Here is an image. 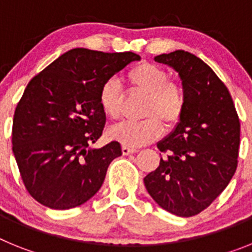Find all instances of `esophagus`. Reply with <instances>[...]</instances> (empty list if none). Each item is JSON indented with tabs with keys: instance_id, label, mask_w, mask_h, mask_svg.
I'll return each mask as SVG.
<instances>
[{
	"instance_id": "1",
	"label": "esophagus",
	"mask_w": 252,
	"mask_h": 252,
	"mask_svg": "<svg viewBox=\"0 0 252 252\" xmlns=\"http://www.w3.org/2000/svg\"><path fill=\"white\" fill-rule=\"evenodd\" d=\"M136 151H137L136 148H131V146H127V145L122 146V153H124V155H130V154L136 153Z\"/></svg>"
}]
</instances>
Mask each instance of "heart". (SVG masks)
<instances>
[{"mask_svg":"<svg viewBox=\"0 0 252 252\" xmlns=\"http://www.w3.org/2000/svg\"><path fill=\"white\" fill-rule=\"evenodd\" d=\"M127 81L135 90L148 93L144 115L148 119L142 121H122L110 128L111 139L124 145L137 148L146 145L164 131L168 126L177 124L186 110V92L182 84L169 81L165 69L157 64L142 62L128 69ZM121 84L115 78L107 79L101 86L98 102L104 115L116 120L121 113Z\"/></svg>","mask_w":252,"mask_h":252,"instance_id":"1","label":"heart"}]
</instances>
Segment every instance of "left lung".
<instances>
[{"mask_svg": "<svg viewBox=\"0 0 252 252\" xmlns=\"http://www.w3.org/2000/svg\"><path fill=\"white\" fill-rule=\"evenodd\" d=\"M154 59L178 72L187 102L173 132L158 142L165 157L144 183L161 208L192 217L212 203L235 174L240 120L227 87L203 60L184 50Z\"/></svg>", "mask_w": 252, "mask_h": 252, "instance_id": "8db88e82", "label": "left lung"}]
</instances>
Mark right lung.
Masks as SVG:
<instances>
[{"instance_id": "obj_1", "label": "right lung", "mask_w": 252, "mask_h": 252, "mask_svg": "<svg viewBox=\"0 0 252 252\" xmlns=\"http://www.w3.org/2000/svg\"><path fill=\"white\" fill-rule=\"evenodd\" d=\"M140 59L131 51L72 49L29 82L13 115L12 151L35 201L69 209L98 192L111 161L122 155L117 141L92 148L106 124L99 90Z\"/></svg>"}]
</instances>
